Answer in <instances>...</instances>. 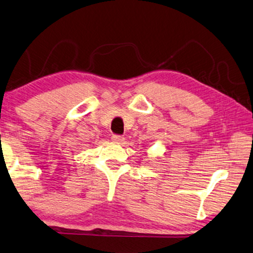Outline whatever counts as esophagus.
Segmentation results:
<instances>
[{"label": "esophagus", "instance_id": "obj_1", "mask_svg": "<svg viewBox=\"0 0 253 253\" xmlns=\"http://www.w3.org/2000/svg\"><path fill=\"white\" fill-rule=\"evenodd\" d=\"M112 140H113V141L117 142V143H123L124 142V138L122 135H117V134L112 135Z\"/></svg>", "mask_w": 253, "mask_h": 253}]
</instances>
